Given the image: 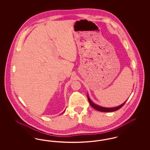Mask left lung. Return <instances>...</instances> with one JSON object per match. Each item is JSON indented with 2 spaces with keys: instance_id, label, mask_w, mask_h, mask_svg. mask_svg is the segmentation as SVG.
<instances>
[{
  "instance_id": "obj_1",
  "label": "left lung",
  "mask_w": 150,
  "mask_h": 150,
  "mask_svg": "<svg viewBox=\"0 0 150 150\" xmlns=\"http://www.w3.org/2000/svg\"><path fill=\"white\" fill-rule=\"evenodd\" d=\"M87 96H88V101H89L90 105L92 106V107L94 108V109H96V110H98L99 111H101V112H113V111H116V110L120 109V108L122 107L124 105V104L126 103V102H127V100H126L124 103H123L122 105L117 106V107L107 108V107H101V106H100L94 103L93 102H92V101L91 100V99H90L89 96L88 95Z\"/></svg>"
}]
</instances>
